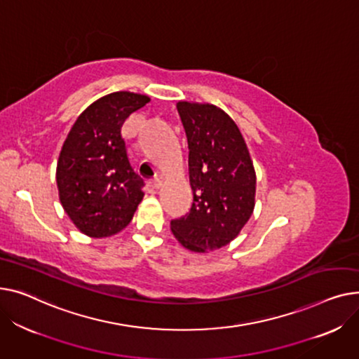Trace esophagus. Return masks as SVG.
Segmentation results:
<instances>
[{
	"label": "esophagus",
	"mask_w": 359,
	"mask_h": 359,
	"mask_svg": "<svg viewBox=\"0 0 359 359\" xmlns=\"http://www.w3.org/2000/svg\"><path fill=\"white\" fill-rule=\"evenodd\" d=\"M149 187L152 188V189H159L161 188V185H162V181L158 178V177H155V178H152V180H149Z\"/></svg>",
	"instance_id": "obj_1"
}]
</instances>
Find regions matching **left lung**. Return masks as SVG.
Wrapping results in <instances>:
<instances>
[{
    "label": "left lung",
    "mask_w": 359,
    "mask_h": 359,
    "mask_svg": "<svg viewBox=\"0 0 359 359\" xmlns=\"http://www.w3.org/2000/svg\"><path fill=\"white\" fill-rule=\"evenodd\" d=\"M188 140L193 189L189 213L171 222L177 241L205 254L229 245L255 208L257 174L245 139L231 117L210 102L178 101Z\"/></svg>",
    "instance_id": "obj_1"
}]
</instances>
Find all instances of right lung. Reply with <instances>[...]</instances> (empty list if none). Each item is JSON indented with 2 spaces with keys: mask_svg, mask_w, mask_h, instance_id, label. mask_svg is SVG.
I'll return each mask as SVG.
<instances>
[{
  "mask_svg": "<svg viewBox=\"0 0 359 359\" xmlns=\"http://www.w3.org/2000/svg\"><path fill=\"white\" fill-rule=\"evenodd\" d=\"M151 101L117 91L90 104L71 128L59 154L60 204L81 233L110 238L128 226L143 200V180L130 166L121 126Z\"/></svg>",
  "mask_w": 359,
  "mask_h": 359,
  "instance_id": "right-lung-1",
  "label": "right lung"
}]
</instances>
